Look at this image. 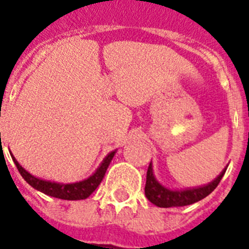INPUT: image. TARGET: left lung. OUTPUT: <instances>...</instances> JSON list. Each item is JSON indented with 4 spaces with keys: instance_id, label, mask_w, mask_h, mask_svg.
Here are the masks:
<instances>
[{
    "instance_id": "1",
    "label": "left lung",
    "mask_w": 249,
    "mask_h": 249,
    "mask_svg": "<svg viewBox=\"0 0 249 249\" xmlns=\"http://www.w3.org/2000/svg\"><path fill=\"white\" fill-rule=\"evenodd\" d=\"M228 168H225L212 182L207 185L197 186V187H189V189H169L161 185L155 178L152 163H150L147 169V177H146V186H144V195L152 204L160 208H170V207H185L196 203V201L204 199L216 189L220 181L224 177L225 172Z\"/></svg>"
}]
</instances>
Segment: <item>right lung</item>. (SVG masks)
<instances>
[{"label": "right lung", "instance_id": "add662e5", "mask_svg": "<svg viewBox=\"0 0 249 249\" xmlns=\"http://www.w3.org/2000/svg\"><path fill=\"white\" fill-rule=\"evenodd\" d=\"M115 154H116V150L109 152L108 155L103 159L101 165L98 166L97 170L90 177L85 178L83 181L73 182V183H59V182L46 181V179L32 176L20 164L18 163V160L14 158L11 151H10L13 161L17 165L19 173L21 174V177L24 178V181L28 182L29 185L32 186L33 189H36L37 191H41V193H44L45 195H49V196L63 199V200H81V199L89 197L95 191V189L99 186V183H101L103 177H105L106 170L108 168L109 163H111V160L115 156Z\"/></svg>", "mask_w": 249, "mask_h": 249}]
</instances>
